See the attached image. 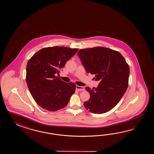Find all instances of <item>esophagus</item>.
<instances>
[{
  "instance_id": "obj_1",
  "label": "esophagus",
  "mask_w": 154,
  "mask_h": 154,
  "mask_svg": "<svg viewBox=\"0 0 154 154\" xmlns=\"http://www.w3.org/2000/svg\"><path fill=\"white\" fill-rule=\"evenodd\" d=\"M76 90L77 91H84L85 90V88L84 86H80L78 85L76 86Z\"/></svg>"
}]
</instances>
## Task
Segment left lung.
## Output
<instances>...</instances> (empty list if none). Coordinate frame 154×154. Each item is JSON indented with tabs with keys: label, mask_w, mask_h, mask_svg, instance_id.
I'll list each match as a JSON object with an SVG mask.
<instances>
[{
	"label": "left lung",
	"mask_w": 154,
	"mask_h": 154,
	"mask_svg": "<svg viewBox=\"0 0 154 154\" xmlns=\"http://www.w3.org/2000/svg\"><path fill=\"white\" fill-rule=\"evenodd\" d=\"M78 56L86 71L100 81L97 88L86 87L90 98L84 105L94 113L102 114L117 105L128 86L129 67L121 54L102 47L80 49Z\"/></svg>",
	"instance_id": "1"
}]
</instances>
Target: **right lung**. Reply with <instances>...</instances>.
<instances>
[{"instance_id":"1","label":"right lung","mask_w":154,"mask_h":154,"mask_svg":"<svg viewBox=\"0 0 154 154\" xmlns=\"http://www.w3.org/2000/svg\"><path fill=\"white\" fill-rule=\"evenodd\" d=\"M78 49L65 47H47L38 51L26 66V80L34 100L42 108L57 111L68 105L76 85L56 76Z\"/></svg>"}]
</instances>
